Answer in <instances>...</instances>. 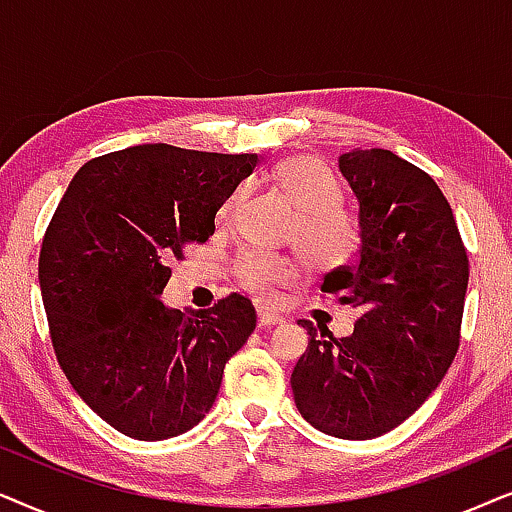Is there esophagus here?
<instances>
[{
  "label": "esophagus",
  "instance_id": "esophagus-1",
  "mask_svg": "<svg viewBox=\"0 0 512 512\" xmlns=\"http://www.w3.org/2000/svg\"><path fill=\"white\" fill-rule=\"evenodd\" d=\"M257 320H260V327H274L283 323V316H278V313L269 309H260L257 311Z\"/></svg>",
  "mask_w": 512,
  "mask_h": 512
}]
</instances>
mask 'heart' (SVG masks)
<instances>
[{
    "instance_id": "heart-1",
    "label": "heart",
    "mask_w": 512,
    "mask_h": 512,
    "mask_svg": "<svg viewBox=\"0 0 512 512\" xmlns=\"http://www.w3.org/2000/svg\"><path fill=\"white\" fill-rule=\"evenodd\" d=\"M271 180L297 206L290 238L297 241L306 260L316 267L330 269L349 262L358 250V222L342 206V189L323 161L313 156H292L276 163ZM241 201V192L231 194L220 217L231 220ZM297 274V260L267 250L243 252L236 262V278L252 295L271 297L278 285Z\"/></svg>"
}]
</instances>
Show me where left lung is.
I'll list each match as a JSON object with an SVG mask.
<instances>
[{"mask_svg":"<svg viewBox=\"0 0 512 512\" xmlns=\"http://www.w3.org/2000/svg\"><path fill=\"white\" fill-rule=\"evenodd\" d=\"M339 170L358 199L360 250L320 290L358 320L342 339L297 320L311 339L290 384L318 431L370 440L412 417L452 365L468 255L445 194L421 168L388 149H353Z\"/></svg>","mask_w":512,"mask_h":512,"instance_id":"8db88e82","label":"left lung"}]
</instances>
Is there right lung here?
<instances>
[{"instance_id":"obj_1","label":"right lung","mask_w":512,"mask_h":512,"mask_svg":"<svg viewBox=\"0 0 512 512\" xmlns=\"http://www.w3.org/2000/svg\"><path fill=\"white\" fill-rule=\"evenodd\" d=\"M257 154L135 145L79 168L44 234L39 288L56 358L81 400L135 440L206 417L257 325L248 297L182 313L161 302L170 257L215 234Z\"/></svg>"}]
</instances>
